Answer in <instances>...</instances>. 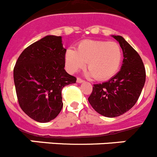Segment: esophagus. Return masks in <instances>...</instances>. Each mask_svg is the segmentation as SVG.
Wrapping results in <instances>:
<instances>
[{
    "label": "esophagus",
    "instance_id": "obj_1",
    "mask_svg": "<svg viewBox=\"0 0 157 157\" xmlns=\"http://www.w3.org/2000/svg\"><path fill=\"white\" fill-rule=\"evenodd\" d=\"M77 83H82V82H84V80H82V79L80 78V77H77Z\"/></svg>",
    "mask_w": 157,
    "mask_h": 157
}]
</instances>
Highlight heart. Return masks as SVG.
<instances>
[{
  "label": "heart",
  "mask_w": 157,
  "mask_h": 157,
  "mask_svg": "<svg viewBox=\"0 0 157 157\" xmlns=\"http://www.w3.org/2000/svg\"><path fill=\"white\" fill-rule=\"evenodd\" d=\"M122 51L115 42L84 40L77 45V50L68 48L65 62L70 73H76L85 66L96 80L111 78L118 70L122 62Z\"/></svg>",
  "instance_id": "heart-1"
}]
</instances>
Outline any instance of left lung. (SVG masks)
I'll list each match as a JSON object with an SVG mask.
<instances>
[{"instance_id": "obj_1", "label": "left lung", "mask_w": 157, "mask_h": 157, "mask_svg": "<svg viewBox=\"0 0 157 157\" xmlns=\"http://www.w3.org/2000/svg\"><path fill=\"white\" fill-rule=\"evenodd\" d=\"M123 52L121 70L108 81L93 84L88 102L95 111L114 118L137 103L145 82V69L138 53L120 35H113Z\"/></svg>"}]
</instances>
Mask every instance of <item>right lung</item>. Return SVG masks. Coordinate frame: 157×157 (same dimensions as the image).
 Returning a JSON list of instances; mask_svg holds the SVG:
<instances>
[{"label":"right lung","instance_id":"obj_1","mask_svg":"<svg viewBox=\"0 0 157 157\" xmlns=\"http://www.w3.org/2000/svg\"><path fill=\"white\" fill-rule=\"evenodd\" d=\"M62 37L47 35L21 53L13 69L19 104L27 115L39 122H48L63 107L62 90L76 83L66 73Z\"/></svg>","mask_w":157,"mask_h":157}]
</instances>
